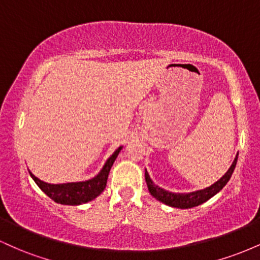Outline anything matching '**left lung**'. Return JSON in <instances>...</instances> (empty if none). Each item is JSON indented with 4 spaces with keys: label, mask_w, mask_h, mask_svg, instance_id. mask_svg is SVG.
I'll return each mask as SVG.
<instances>
[{
    "label": "left lung",
    "mask_w": 260,
    "mask_h": 260,
    "mask_svg": "<svg viewBox=\"0 0 260 260\" xmlns=\"http://www.w3.org/2000/svg\"><path fill=\"white\" fill-rule=\"evenodd\" d=\"M237 157L238 154L236 155L234 162L230 166L225 175L222 176L220 180H217L215 183H213L211 186L203 188V189L194 190V192H188V193H176V192H170L168 189H164L155 184L153 180L150 178V176L145 170V181H147V186L149 189V193L154 197L156 201H159L164 204L169 205L172 208H180V209H189L198 207V205L203 204L210 198H213L216 193H219L223 187L226 186L230 178H231L232 174H234V170L236 168V164H237Z\"/></svg>",
    "instance_id": "8db88e82"
}]
</instances>
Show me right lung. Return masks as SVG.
I'll return each mask as SVG.
<instances>
[{"mask_svg":"<svg viewBox=\"0 0 260 260\" xmlns=\"http://www.w3.org/2000/svg\"><path fill=\"white\" fill-rule=\"evenodd\" d=\"M123 145L118 147L113 151V154L106 160L105 165L100 170L96 176L86 181L80 182H67V183H47V182L41 181L37 176L32 175L30 171L31 178L35 181L39 188L47 197L55 201L58 204L63 205H80L92 201L96 197H99L105 189L107 183V177H109L110 170H111L116 157L118 156Z\"/></svg>","mask_w":260,"mask_h":260,"instance_id":"add662e5","label":"right lung"}]
</instances>
